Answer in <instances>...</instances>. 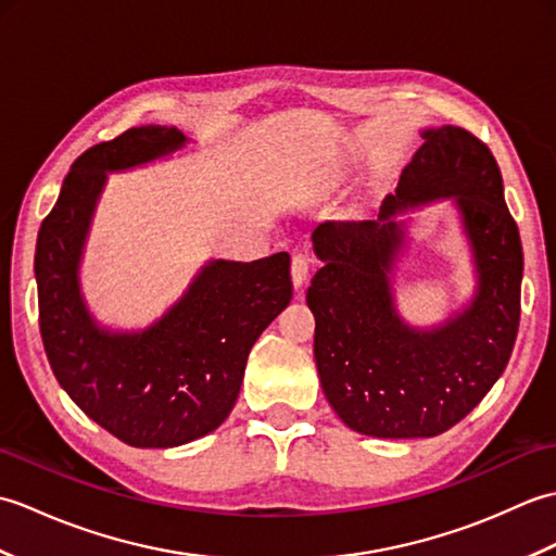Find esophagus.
I'll use <instances>...</instances> for the list:
<instances>
[{
  "instance_id": "obj_1",
  "label": "esophagus",
  "mask_w": 556,
  "mask_h": 556,
  "mask_svg": "<svg viewBox=\"0 0 556 556\" xmlns=\"http://www.w3.org/2000/svg\"><path fill=\"white\" fill-rule=\"evenodd\" d=\"M308 271H311L308 253H293V257H291V281H293V287L301 289L305 285V279H308Z\"/></svg>"
}]
</instances>
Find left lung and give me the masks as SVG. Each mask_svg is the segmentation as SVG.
Masks as SVG:
<instances>
[{
    "instance_id": "obj_1",
    "label": "left lung",
    "mask_w": 556,
    "mask_h": 556,
    "mask_svg": "<svg viewBox=\"0 0 556 556\" xmlns=\"http://www.w3.org/2000/svg\"><path fill=\"white\" fill-rule=\"evenodd\" d=\"M380 215L323 222L311 281L315 365L329 406L351 430L384 440L434 437L473 410L511 358L521 320V236L504 203L497 160L458 126L428 128ZM454 197L479 271L464 312L430 330L400 320L391 271L405 240L395 217Z\"/></svg>"
}]
</instances>
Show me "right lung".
I'll use <instances>...</instances> for the list:
<instances>
[{"label":"right lung","instance_id":"1","mask_svg":"<svg viewBox=\"0 0 556 556\" xmlns=\"http://www.w3.org/2000/svg\"><path fill=\"white\" fill-rule=\"evenodd\" d=\"M176 126H138L71 164L35 245L40 334L56 382L122 442L169 448L227 420L248 353L291 301V257L210 260L184 296L140 332L100 327L80 293L78 267L108 174L181 150Z\"/></svg>","mask_w":556,"mask_h":556}]
</instances>
